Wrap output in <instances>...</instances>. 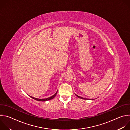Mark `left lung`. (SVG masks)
Instances as JSON below:
<instances>
[{
  "instance_id": "left-lung-1",
  "label": "left lung",
  "mask_w": 130,
  "mask_h": 130,
  "mask_svg": "<svg viewBox=\"0 0 130 130\" xmlns=\"http://www.w3.org/2000/svg\"><path fill=\"white\" fill-rule=\"evenodd\" d=\"M78 97H79V98H81V99H87V98H83V97H80V96H78V95H76Z\"/></svg>"
}]
</instances>
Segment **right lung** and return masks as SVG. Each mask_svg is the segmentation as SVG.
Wrapping results in <instances>:
<instances>
[{
    "mask_svg": "<svg viewBox=\"0 0 130 130\" xmlns=\"http://www.w3.org/2000/svg\"><path fill=\"white\" fill-rule=\"evenodd\" d=\"M57 92H58V91L56 92V93H55L54 95H53V96H52L51 97H48V98H45V99H39V98H34V97H31V98H32L33 99H35V100H37V101H47V100H51V99H53L55 96H56V95H57Z\"/></svg>",
    "mask_w": 130,
    "mask_h": 130,
    "instance_id": "1",
    "label": "right lung"
}]
</instances>
